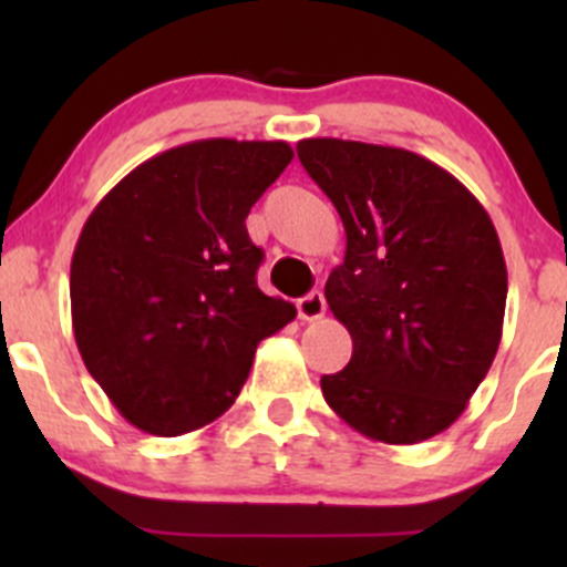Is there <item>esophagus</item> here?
Returning <instances> with one entry per match:
<instances>
[{
    "label": "esophagus",
    "mask_w": 567,
    "mask_h": 567,
    "mask_svg": "<svg viewBox=\"0 0 567 567\" xmlns=\"http://www.w3.org/2000/svg\"><path fill=\"white\" fill-rule=\"evenodd\" d=\"M296 310H299L301 320H320L326 316L323 293H320V290H312V293H307L305 299H299Z\"/></svg>",
    "instance_id": "1"
}]
</instances>
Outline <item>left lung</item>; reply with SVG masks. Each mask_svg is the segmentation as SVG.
<instances>
[{
    "mask_svg": "<svg viewBox=\"0 0 567 567\" xmlns=\"http://www.w3.org/2000/svg\"><path fill=\"white\" fill-rule=\"evenodd\" d=\"M296 153L346 227L326 301L353 353L320 379L326 403L373 442H425L463 414L499 348L494 221L458 177L403 147L320 136Z\"/></svg>",
    "mask_w": 567,
    "mask_h": 567,
    "instance_id": "8db88e82",
    "label": "left lung"
}]
</instances>
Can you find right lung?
<instances>
[{"label":"right lung","mask_w":567,"mask_h":567,"mask_svg":"<svg viewBox=\"0 0 567 567\" xmlns=\"http://www.w3.org/2000/svg\"><path fill=\"white\" fill-rule=\"evenodd\" d=\"M293 158L288 142L199 140L128 173L84 221L71 260L79 353L114 409L153 436L225 414L257 342L296 307L257 288L251 205Z\"/></svg>","instance_id":"obj_1"}]
</instances>
